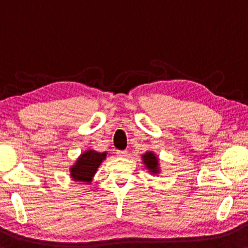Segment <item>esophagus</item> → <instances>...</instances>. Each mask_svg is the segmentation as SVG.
I'll use <instances>...</instances> for the list:
<instances>
[{
  "instance_id": "esophagus-1",
  "label": "esophagus",
  "mask_w": 248,
  "mask_h": 248,
  "mask_svg": "<svg viewBox=\"0 0 248 248\" xmlns=\"http://www.w3.org/2000/svg\"><path fill=\"white\" fill-rule=\"evenodd\" d=\"M117 155H119V157H126L127 151L126 150H119V151H117Z\"/></svg>"
}]
</instances>
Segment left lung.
Masks as SVG:
<instances>
[{"mask_svg":"<svg viewBox=\"0 0 248 248\" xmlns=\"http://www.w3.org/2000/svg\"><path fill=\"white\" fill-rule=\"evenodd\" d=\"M143 161L145 164V168L149 170V172H151L152 174H158L159 173V164H158V157L155 155L152 151L145 152L143 155Z\"/></svg>","mask_w":248,"mask_h":248,"instance_id":"obj_1","label":"left lung"}]
</instances>
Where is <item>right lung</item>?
Returning <instances> with one entry per match:
<instances>
[{"label":"right lung","instance_id":"1","mask_svg":"<svg viewBox=\"0 0 248 248\" xmlns=\"http://www.w3.org/2000/svg\"><path fill=\"white\" fill-rule=\"evenodd\" d=\"M107 158V152H97L87 150L77 158L76 163L70 168V176L76 182H84L89 184L93 180L97 169Z\"/></svg>","mask_w":248,"mask_h":248}]
</instances>
